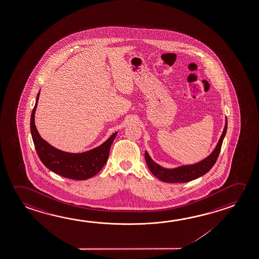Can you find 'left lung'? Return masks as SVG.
<instances>
[{
	"mask_svg": "<svg viewBox=\"0 0 259 259\" xmlns=\"http://www.w3.org/2000/svg\"><path fill=\"white\" fill-rule=\"evenodd\" d=\"M227 128H228V121L226 118L224 130L214 151L207 158H205L199 162L191 165L180 166L174 169H166L157 164L155 161H153L147 152H145L144 154L145 161L148 165L149 169L152 171V174L163 183H183L193 181L207 174L215 164L219 154L221 153V145L227 133Z\"/></svg>",
	"mask_w": 259,
	"mask_h": 259,
	"instance_id": "1",
	"label": "left lung"
}]
</instances>
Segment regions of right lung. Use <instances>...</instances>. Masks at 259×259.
I'll use <instances>...</instances> for the list:
<instances>
[{
    "instance_id": "right-lung-1",
    "label": "right lung",
    "mask_w": 259,
    "mask_h": 259,
    "mask_svg": "<svg viewBox=\"0 0 259 259\" xmlns=\"http://www.w3.org/2000/svg\"><path fill=\"white\" fill-rule=\"evenodd\" d=\"M39 92L37 95L34 108L31 112L30 133L40 161L48 169L65 178L83 181L93 177L106 164L109 156L111 144L115 140L117 132L113 134L104 144L85 153H67L53 147L40 137L35 125V111L38 105Z\"/></svg>"
}]
</instances>
